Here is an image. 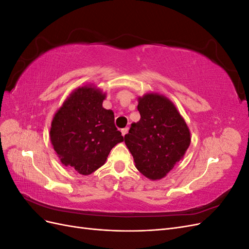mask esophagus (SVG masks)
Wrapping results in <instances>:
<instances>
[{"instance_id": "esophagus-1", "label": "esophagus", "mask_w": 249, "mask_h": 249, "mask_svg": "<svg viewBox=\"0 0 249 249\" xmlns=\"http://www.w3.org/2000/svg\"><path fill=\"white\" fill-rule=\"evenodd\" d=\"M127 131H129V127H124V129H123V130H122L123 136H124V135H126V134H127Z\"/></svg>"}]
</instances>
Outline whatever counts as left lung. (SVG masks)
<instances>
[{
    "label": "left lung",
    "mask_w": 249,
    "mask_h": 249,
    "mask_svg": "<svg viewBox=\"0 0 249 249\" xmlns=\"http://www.w3.org/2000/svg\"><path fill=\"white\" fill-rule=\"evenodd\" d=\"M140 120L124 136L136 168L149 179H161L184 157L190 145V131L171 101L146 93L138 99Z\"/></svg>",
    "instance_id": "obj_1"
}]
</instances>
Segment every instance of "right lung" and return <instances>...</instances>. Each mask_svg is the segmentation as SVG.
<instances>
[{
    "label": "right lung",
    "mask_w": 249,
    "mask_h": 249,
    "mask_svg": "<svg viewBox=\"0 0 249 249\" xmlns=\"http://www.w3.org/2000/svg\"><path fill=\"white\" fill-rule=\"evenodd\" d=\"M106 93L92 85L77 88L52 120L50 137L60 161L88 176L105 164L111 149L123 142L114 113L103 108Z\"/></svg>",
    "instance_id": "1"
}]
</instances>
